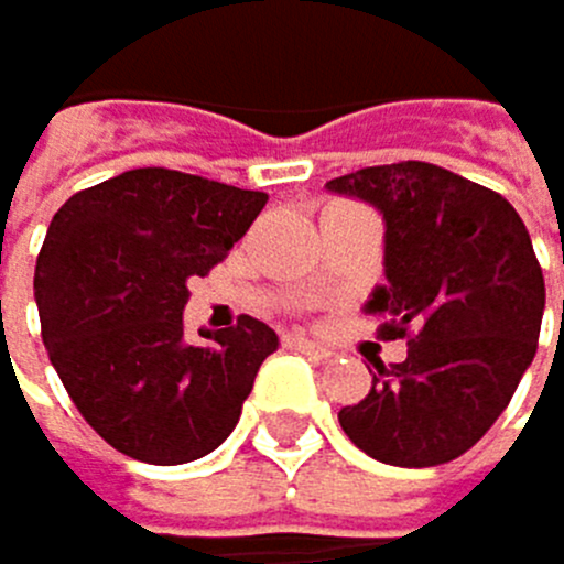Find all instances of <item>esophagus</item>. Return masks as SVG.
Segmentation results:
<instances>
[{
  "label": "esophagus",
  "mask_w": 564,
  "mask_h": 564,
  "mask_svg": "<svg viewBox=\"0 0 564 564\" xmlns=\"http://www.w3.org/2000/svg\"><path fill=\"white\" fill-rule=\"evenodd\" d=\"M282 343L289 346V349H300V352H306V356H314V360H328V349L325 346H317V343H306V338H300V335H285Z\"/></svg>",
  "instance_id": "obj_1"
}]
</instances>
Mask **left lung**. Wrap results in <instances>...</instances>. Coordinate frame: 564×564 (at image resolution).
Returning <instances> with one entry per match:
<instances>
[{"mask_svg":"<svg viewBox=\"0 0 564 564\" xmlns=\"http://www.w3.org/2000/svg\"><path fill=\"white\" fill-rule=\"evenodd\" d=\"M328 189L384 215L388 285L367 311L384 314V343L405 338L402 364L370 356V392L343 405L338 424L388 466L459 459L509 405L541 338L544 271L523 218L495 189L431 162L356 169Z\"/></svg>","mask_w":564,"mask_h":564,"instance_id":"1","label":"left lung"}]
</instances>
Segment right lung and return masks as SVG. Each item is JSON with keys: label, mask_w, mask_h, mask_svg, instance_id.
<instances>
[{"label": "right lung", "mask_w": 564, "mask_h": 564, "mask_svg": "<svg viewBox=\"0 0 564 564\" xmlns=\"http://www.w3.org/2000/svg\"><path fill=\"white\" fill-rule=\"evenodd\" d=\"M264 204L261 189L130 169L55 212L34 268L41 338L116 452L180 466L232 434L279 335L243 314L212 343H186V282L226 261Z\"/></svg>", "instance_id": "obj_1"}]
</instances>
